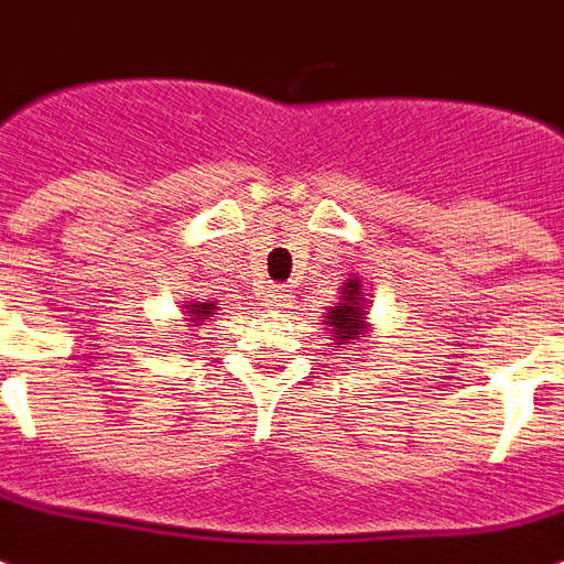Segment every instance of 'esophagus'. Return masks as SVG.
I'll use <instances>...</instances> for the list:
<instances>
[{
  "label": "esophagus",
  "mask_w": 564,
  "mask_h": 564,
  "mask_svg": "<svg viewBox=\"0 0 564 564\" xmlns=\"http://www.w3.org/2000/svg\"><path fill=\"white\" fill-rule=\"evenodd\" d=\"M285 300H288V291L282 285L270 288L268 291V305H285Z\"/></svg>",
  "instance_id": "esophagus-1"
}]
</instances>
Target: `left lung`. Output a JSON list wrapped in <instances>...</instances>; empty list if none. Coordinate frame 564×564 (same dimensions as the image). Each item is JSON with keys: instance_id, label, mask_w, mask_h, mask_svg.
I'll use <instances>...</instances> for the list:
<instances>
[{"instance_id": "obj_1", "label": "left lung", "mask_w": 564, "mask_h": 564, "mask_svg": "<svg viewBox=\"0 0 564 564\" xmlns=\"http://www.w3.org/2000/svg\"><path fill=\"white\" fill-rule=\"evenodd\" d=\"M341 303L332 305L326 312V326H332V341L335 344H352L368 335V323H365V303H361L359 279L344 282Z\"/></svg>"}]
</instances>
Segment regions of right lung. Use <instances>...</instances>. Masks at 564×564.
I'll return each instance as SVG.
<instances>
[{"instance_id":"obj_1","label":"right lung","mask_w":564,"mask_h":564,"mask_svg":"<svg viewBox=\"0 0 564 564\" xmlns=\"http://www.w3.org/2000/svg\"><path fill=\"white\" fill-rule=\"evenodd\" d=\"M214 308H217L214 303H191L187 305L185 314H187V321L194 323V326H199V323L212 321V314H217Z\"/></svg>"}]
</instances>
